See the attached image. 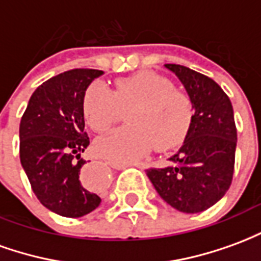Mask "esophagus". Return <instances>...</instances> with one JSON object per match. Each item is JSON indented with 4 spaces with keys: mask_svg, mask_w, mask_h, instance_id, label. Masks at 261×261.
I'll return each instance as SVG.
<instances>
[{
    "mask_svg": "<svg viewBox=\"0 0 261 261\" xmlns=\"http://www.w3.org/2000/svg\"><path fill=\"white\" fill-rule=\"evenodd\" d=\"M109 165L114 168V169H125V168H128L131 166L130 164H116V162H109Z\"/></svg>",
    "mask_w": 261,
    "mask_h": 261,
    "instance_id": "obj_1",
    "label": "esophagus"
}]
</instances>
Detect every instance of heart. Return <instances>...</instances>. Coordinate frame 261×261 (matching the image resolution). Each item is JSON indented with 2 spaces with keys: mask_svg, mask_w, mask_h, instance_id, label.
<instances>
[{
  "mask_svg": "<svg viewBox=\"0 0 261 261\" xmlns=\"http://www.w3.org/2000/svg\"><path fill=\"white\" fill-rule=\"evenodd\" d=\"M133 109L127 127L100 137L96 152L116 164H131L156 145L166 149L185 138L193 119L190 96L162 75L142 71L120 78L114 93L95 82L86 89L82 112L95 131H106L120 117L121 109Z\"/></svg>",
  "mask_w": 261,
  "mask_h": 261,
  "instance_id": "1",
  "label": "heart"
}]
</instances>
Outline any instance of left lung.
Here are the masks:
<instances>
[{
  "mask_svg": "<svg viewBox=\"0 0 261 261\" xmlns=\"http://www.w3.org/2000/svg\"><path fill=\"white\" fill-rule=\"evenodd\" d=\"M193 103L192 124L169 164L147 170L161 198L186 214L205 211L228 192L235 166L236 127L229 97L205 75L185 65L165 64Z\"/></svg>",
  "mask_w": 261,
  "mask_h": 261,
  "instance_id": "1",
  "label": "left lung"
}]
</instances>
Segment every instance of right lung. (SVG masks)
I'll return each mask as SVG.
<instances>
[{
    "label": "right lung",
    "instance_id": "add662e5",
    "mask_svg": "<svg viewBox=\"0 0 261 261\" xmlns=\"http://www.w3.org/2000/svg\"><path fill=\"white\" fill-rule=\"evenodd\" d=\"M99 69H71L33 92L19 125V156L37 200L50 211L80 218L100 204L82 183L81 153L89 145L82 99Z\"/></svg>",
    "mask_w": 261,
    "mask_h": 261
}]
</instances>
